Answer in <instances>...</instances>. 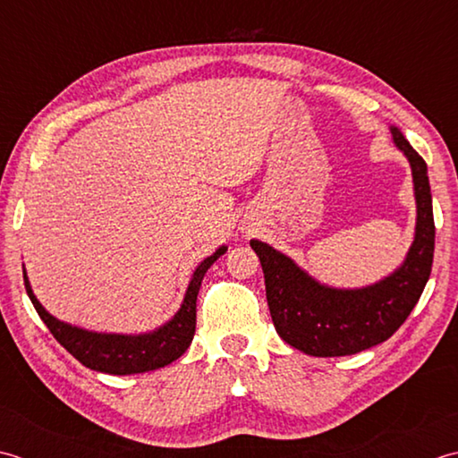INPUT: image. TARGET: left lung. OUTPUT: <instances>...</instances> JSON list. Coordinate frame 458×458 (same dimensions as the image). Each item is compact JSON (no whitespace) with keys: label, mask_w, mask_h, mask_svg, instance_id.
I'll return each instance as SVG.
<instances>
[{"label":"left lung","mask_w":458,"mask_h":458,"mask_svg":"<svg viewBox=\"0 0 458 458\" xmlns=\"http://www.w3.org/2000/svg\"><path fill=\"white\" fill-rule=\"evenodd\" d=\"M399 150L411 164L417 231L403 267L361 291H334L312 281L291 259L267 242L250 241L265 273L267 302L278 335L308 356H352L386 342L411 314L433 267L435 219L427 164L397 128Z\"/></svg>","instance_id":"1"}]
</instances>
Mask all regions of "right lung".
<instances>
[{
	"label": "right lung",
	"instance_id": "obj_1",
	"mask_svg": "<svg viewBox=\"0 0 458 458\" xmlns=\"http://www.w3.org/2000/svg\"><path fill=\"white\" fill-rule=\"evenodd\" d=\"M227 247H221L211 257L195 268L191 283L185 293L183 304L174 318L162 326L160 330L142 335H118V334H95L59 322L45 310L37 301L30 281L23 270L25 291L30 294L37 314L47 324L61 346L72 353L82 366L95 371L112 373V376H128V373H144L150 369L164 368L177 360L190 348L195 334V301L203 281V275L216 260L225 253Z\"/></svg>",
	"mask_w": 458,
	"mask_h": 458
}]
</instances>
